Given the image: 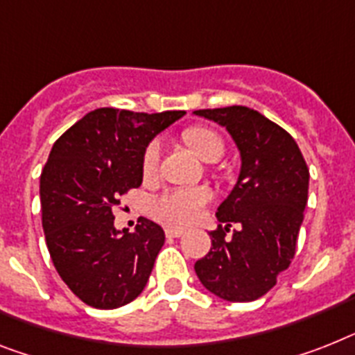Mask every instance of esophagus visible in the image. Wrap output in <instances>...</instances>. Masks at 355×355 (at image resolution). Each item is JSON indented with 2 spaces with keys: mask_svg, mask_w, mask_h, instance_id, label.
<instances>
[{
  "mask_svg": "<svg viewBox=\"0 0 355 355\" xmlns=\"http://www.w3.org/2000/svg\"><path fill=\"white\" fill-rule=\"evenodd\" d=\"M166 237H181L184 234L183 228H175V227H166L165 228Z\"/></svg>",
  "mask_w": 355,
  "mask_h": 355,
  "instance_id": "esophagus-1",
  "label": "esophagus"
}]
</instances>
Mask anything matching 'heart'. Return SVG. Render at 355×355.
Returning <instances> with one entry per match:
<instances>
[{
  "label": "heart",
  "instance_id": "obj_1",
  "mask_svg": "<svg viewBox=\"0 0 355 355\" xmlns=\"http://www.w3.org/2000/svg\"><path fill=\"white\" fill-rule=\"evenodd\" d=\"M184 143L194 150L199 159L214 163L223 156L225 143L218 132L209 127H192L183 132ZM161 143L157 139L146 145L141 157V172L145 178H154L159 168ZM212 201V192L205 187L172 189L150 199L148 210L157 221L172 227H187L203 216L207 205Z\"/></svg>",
  "mask_w": 355,
  "mask_h": 355
}]
</instances>
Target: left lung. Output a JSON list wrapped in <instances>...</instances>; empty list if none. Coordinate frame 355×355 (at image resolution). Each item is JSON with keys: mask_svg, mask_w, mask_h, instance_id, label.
<instances>
[{"mask_svg": "<svg viewBox=\"0 0 355 355\" xmlns=\"http://www.w3.org/2000/svg\"><path fill=\"white\" fill-rule=\"evenodd\" d=\"M232 136L241 154L236 187L218 207L210 252L194 268L207 290L232 303L254 301L276 285L294 259L309 199V166L285 128L254 108L194 110ZM239 229L226 237L230 227Z\"/></svg>", "mask_w": 355, "mask_h": 355, "instance_id": "left-lung-1", "label": "left lung"}]
</instances>
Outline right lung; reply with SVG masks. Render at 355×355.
<instances>
[{"label":"right lung","mask_w":355,"mask_h":355,"mask_svg":"<svg viewBox=\"0 0 355 355\" xmlns=\"http://www.w3.org/2000/svg\"><path fill=\"white\" fill-rule=\"evenodd\" d=\"M183 116L96 108L52 146L40 180L41 223L55 270L89 306L118 309L145 288L165 232L146 218L136 232H119L112 210L141 184L152 137Z\"/></svg>","instance_id":"add662e5"}]
</instances>
